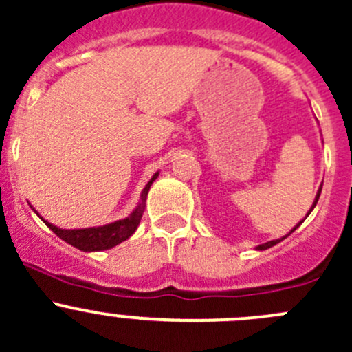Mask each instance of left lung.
Listing matches in <instances>:
<instances>
[{"mask_svg": "<svg viewBox=\"0 0 352 352\" xmlns=\"http://www.w3.org/2000/svg\"><path fill=\"white\" fill-rule=\"evenodd\" d=\"M320 192H322V187H320V189H318V192H317V197H315V201H314V206H311V209H310V211H308V214H310V212H311V211H314V208H315V206H317V202H318V197H320ZM308 214H307V216H308ZM307 216H305V218H307ZM301 223H303V221H300V223H298V225H296V226H294V228H293V230H291V232H289V233H293V232H294V230H296V228H298V226H300V225H301ZM289 233H287V235H289ZM287 235H286V236H287ZM286 236H283V239H278V240H271V242H267V243H262V245H258V247H257V250H267V248L274 247V245H276V243L283 242V240H285V239H286Z\"/></svg>", "mask_w": 352, "mask_h": 352, "instance_id": "obj_1", "label": "left lung"}]
</instances>
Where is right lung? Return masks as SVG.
Returning <instances> with one entry per match:
<instances>
[{
    "label": "right lung",
    "mask_w": 352,
    "mask_h": 352,
    "mask_svg": "<svg viewBox=\"0 0 352 352\" xmlns=\"http://www.w3.org/2000/svg\"><path fill=\"white\" fill-rule=\"evenodd\" d=\"M158 172L151 177L150 182L146 184V187L141 192V202L138 204V208L131 212L127 218L119 219V221L109 223L104 226H94V228H81V230H63L58 226L51 225V223L44 221L56 235L61 240H65L73 247L80 248L83 252H98V250H107V248L116 247L124 240L129 239L134 232H136L138 225H140L141 218H143L144 212V202H146L148 190H150L151 184L155 182ZM35 211V209H34ZM37 212V211H35Z\"/></svg>",
    "instance_id": "right-lung-1"
}]
</instances>
